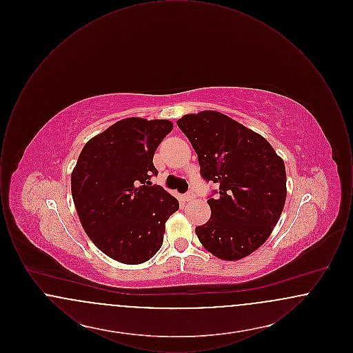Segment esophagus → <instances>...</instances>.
<instances>
[{"mask_svg":"<svg viewBox=\"0 0 353 353\" xmlns=\"http://www.w3.org/2000/svg\"><path fill=\"white\" fill-rule=\"evenodd\" d=\"M194 199H196V194H194L193 192H188L186 194H184V197H183V200H184L185 202L193 201Z\"/></svg>","mask_w":353,"mask_h":353,"instance_id":"obj_1","label":"esophagus"}]
</instances>
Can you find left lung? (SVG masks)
I'll return each instance as SVG.
<instances>
[{
    "instance_id": "left-lung-1",
    "label": "left lung",
    "mask_w": 353,
    "mask_h": 353,
    "mask_svg": "<svg viewBox=\"0 0 353 353\" xmlns=\"http://www.w3.org/2000/svg\"><path fill=\"white\" fill-rule=\"evenodd\" d=\"M199 156L200 173L219 185L209 199L210 219L196 228L202 246L219 259L238 261L261 248L285 206V168L269 141L217 111L177 120Z\"/></svg>"
}]
</instances>
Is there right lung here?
<instances>
[{"label":"right lung","instance_id":"add662e5","mask_svg":"<svg viewBox=\"0 0 353 353\" xmlns=\"http://www.w3.org/2000/svg\"><path fill=\"white\" fill-rule=\"evenodd\" d=\"M169 120L127 118L88 140L71 173V193L85 234L110 258L139 265L160 250L179 201L159 185L153 154Z\"/></svg>","mask_w":353,"mask_h":353}]
</instances>
